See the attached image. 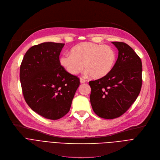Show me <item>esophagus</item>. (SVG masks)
<instances>
[{"label": "esophagus", "mask_w": 160, "mask_h": 160, "mask_svg": "<svg viewBox=\"0 0 160 160\" xmlns=\"http://www.w3.org/2000/svg\"><path fill=\"white\" fill-rule=\"evenodd\" d=\"M80 82L81 83H85L86 82V80L83 79V78H80Z\"/></svg>", "instance_id": "1"}]
</instances>
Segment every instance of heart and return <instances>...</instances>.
Segmentation results:
<instances>
[{"mask_svg": "<svg viewBox=\"0 0 160 160\" xmlns=\"http://www.w3.org/2000/svg\"><path fill=\"white\" fill-rule=\"evenodd\" d=\"M60 58V64L68 73L78 74L84 66L87 74L94 78H102L113 68L117 52L110 45L83 42Z\"/></svg>", "mask_w": 160, "mask_h": 160, "instance_id": "obj_1", "label": "heart"}]
</instances>
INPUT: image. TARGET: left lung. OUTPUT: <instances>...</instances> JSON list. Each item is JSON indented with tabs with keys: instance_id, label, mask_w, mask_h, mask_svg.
<instances>
[{
	"instance_id": "1",
	"label": "left lung",
	"mask_w": 160,
	"mask_h": 160,
	"mask_svg": "<svg viewBox=\"0 0 160 160\" xmlns=\"http://www.w3.org/2000/svg\"><path fill=\"white\" fill-rule=\"evenodd\" d=\"M112 43L119 51L113 68L105 77L89 82L92 108L106 119L117 118L127 112L136 101L142 85L140 58L125 43Z\"/></svg>"
}]
</instances>
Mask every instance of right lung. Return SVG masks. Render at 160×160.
I'll list each match as a JSON object with an SVG mask.
<instances>
[{
    "label": "right lung",
    "mask_w": 160,
    "mask_h": 160,
    "mask_svg": "<svg viewBox=\"0 0 160 160\" xmlns=\"http://www.w3.org/2000/svg\"><path fill=\"white\" fill-rule=\"evenodd\" d=\"M64 43L46 42L30 48L20 67L24 98L32 110L51 120L70 110L80 80L60 64Z\"/></svg>",
    "instance_id": "right-lung-1"
}]
</instances>
